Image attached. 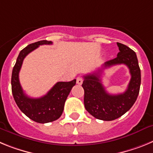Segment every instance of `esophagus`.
Instances as JSON below:
<instances>
[{"label": "esophagus", "mask_w": 153, "mask_h": 153, "mask_svg": "<svg viewBox=\"0 0 153 153\" xmlns=\"http://www.w3.org/2000/svg\"><path fill=\"white\" fill-rule=\"evenodd\" d=\"M83 78L80 77V76H79V77L76 78V83H77V84L81 85L82 83H83Z\"/></svg>", "instance_id": "obj_1"}]
</instances>
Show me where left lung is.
I'll use <instances>...</instances> for the list:
<instances>
[{"label": "left lung", "instance_id": "1", "mask_svg": "<svg viewBox=\"0 0 153 153\" xmlns=\"http://www.w3.org/2000/svg\"><path fill=\"white\" fill-rule=\"evenodd\" d=\"M120 52L113 60H108L102 68L93 74L84 76V106L90 114L98 120L111 121L125 114L136 102L141 84V72L136 53L129 47L117 43ZM125 64L129 68L131 79L127 90L120 94H109L101 83L103 68L115 65Z\"/></svg>", "mask_w": 153, "mask_h": 153}]
</instances>
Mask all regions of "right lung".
Returning <instances> with one entry per match:
<instances>
[{
  "mask_svg": "<svg viewBox=\"0 0 153 153\" xmlns=\"http://www.w3.org/2000/svg\"><path fill=\"white\" fill-rule=\"evenodd\" d=\"M52 44V41L40 40L29 44L20 52L12 71V93L17 106L27 117L39 123L53 122L60 118L65 101L76 84V79L70 82H57L46 95L40 98H30L24 93L19 80V72L24 59L40 45Z\"/></svg>",
  "mask_w": 153,
  "mask_h": 153,
  "instance_id": "obj_1",
  "label": "right lung"
}]
</instances>
